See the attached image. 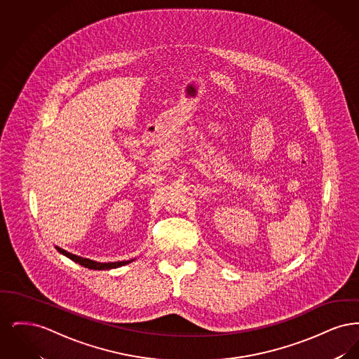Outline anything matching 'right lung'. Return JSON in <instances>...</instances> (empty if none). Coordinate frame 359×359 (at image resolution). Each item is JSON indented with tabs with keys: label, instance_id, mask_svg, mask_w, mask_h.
I'll use <instances>...</instances> for the list:
<instances>
[{
	"label": "right lung",
	"instance_id": "obj_1",
	"mask_svg": "<svg viewBox=\"0 0 359 359\" xmlns=\"http://www.w3.org/2000/svg\"><path fill=\"white\" fill-rule=\"evenodd\" d=\"M56 249H57V252H59V253H62V255L69 257V259H72V261L78 262L79 265H82V266H85V268L94 269V271H106V269H113V268L123 266V265H126V264H129V262H132V261H133V259H130V261H120V262H97V261H93V259H88V258H82V257L71 255L69 252H66V250H63V249H60V248H57V246H56Z\"/></svg>",
	"mask_w": 359,
	"mask_h": 359
}]
</instances>
